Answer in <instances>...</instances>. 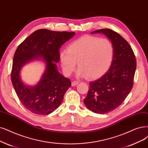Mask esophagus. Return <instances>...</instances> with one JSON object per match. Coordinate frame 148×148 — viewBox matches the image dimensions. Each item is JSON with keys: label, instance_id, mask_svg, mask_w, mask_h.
I'll return each instance as SVG.
<instances>
[{"label": "esophagus", "instance_id": "obj_1", "mask_svg": "<svg viewBox=\"0 0 148 148\" xmlns=\"http://www.w3.org/2000/svg\"><path fill=\"white\" fill-rule=\"evenodd\" d=\"M79 84V81H78V80H74V81L72 82V83H71V85H72V86H75V85H77Z\"/></svg>", "mask_w": 148, "mask_h": 148}]
</instances>
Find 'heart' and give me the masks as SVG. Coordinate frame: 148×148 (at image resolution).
Here are the masks:
<instances>
[{
  "instance_id": "obj_1",
  "label": "heart",
  "mask_w": 148,
  "mask_h": 148,
  "mask_svg": "<svg viewBox=\"0 0 148 148\" xmlns=\"http://www.w3.org/2000/svg\"><path fill=\"white\" fill-rule=\"evenodd\" d=\"M114 54V46L110 40L84 35L69 44L67 51L60 52V58L66 75L73 72L77 63L78 76L97 79L110 68Z\"/></svg>"
}]
</instances>
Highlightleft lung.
Listing matches in <instances>:
<instances>
[{
	"mask_svg": "<svg viewBox=\"0 0 148 148\" xmlns=\"http://www.w3.org/2000/svg\"><path fill=\"white\" fill-rule=\"evenodd\" d=\"M104 34L112 42L114 54L112 64L102 77L90 83L84 102L92 112L104 114L116 109L132 90L136 61L132 47L117 32L103 29L91 34Z\"/></svg>",
	"mask_w": 148,
	"mask_h": 148,
	"instance_id": "obj_1",
	"label": "left lung"
}]
</instances>
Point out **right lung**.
Segmentation results:
<instances>
[{"mask_svg":"<svg viewBox=\"0 0 148 148\" xmlns=\"http://www.w3.org/2000/svg\"><path fill=\"white\" fill-rule=\"evenodd\" d=\"M75 32L38 30L18 46L14 53L11 79L19 99L33 113L47 115L63 101L65 92L71 86V80L57 70L59 49ZM41 58L47 64L40 81L34 87L24 85L20 78L21 67L32 59Z\"/></svg>","mask_w":148,"mask_h":148,"instance_id":"add662e5","label":"right lung"}]
</instances>
